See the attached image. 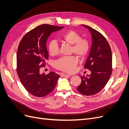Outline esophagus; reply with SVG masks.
I'll return each instance as SVG.
<instances>
[{
    "label": "esophagus",
    "mask_w": 129,
    "mask_h": 129,
    "mask_svg": "<svg viewBox=\"0 0 129 129\" xmlns=\"http://www.w3.org/2000/svg\"><path fill=\"white\" fill-rule=\"evenodd\" d=\"M61 76L62 77H71V76H72V75H70V74H66L62 73V74H61Z\"/></svg>",
    "instance_id": "1"
}]
</instances>
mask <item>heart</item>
Wrapping results in <instances>:
<instances>
[{"label":"heart","instance_id":"b5f03b06","mask_svg":"<svg viewBox=\"0 0 129 129\" xmlns=\"http://www.w3.org/2000/svg\"><path fill=\"white\" fill-rule=\"evenodd\" d=\"M61 39L72 46V52L80 57L85 56L89 51V44L87 40L82 39L80 35L73 30H68L62 33ZM48 51L50 55L56 56L59 53V48L55 40L50 41L48 45ZM77 58L74 56L64 57L57 60L55 67L65 72H72L77 64Z\"/></svg>","mask_w":129,"mask_h":129}]
</instances>
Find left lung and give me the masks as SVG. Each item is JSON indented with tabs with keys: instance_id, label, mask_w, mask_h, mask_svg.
Instances as JSON below:
<instances>
[{
	"instance_id": "1",
	"label": "left lung",
	"mask_w": 129,
	"mask_h": 129,
	"mask_svg": "<svg viewBox=\"0 0 129 129\" xmlns=\"http://www.w3.org/2000/svg\"><path fill=\"white\" fill-rule=\"evenodd\" d=\"M92 38L91 47L84 64L90 75L81 76V83L77 88L82 94L91 96L99 92L106 85L112 73V53L108 41L98 31L87 25Z\"/></svg>"
}]
</instances>
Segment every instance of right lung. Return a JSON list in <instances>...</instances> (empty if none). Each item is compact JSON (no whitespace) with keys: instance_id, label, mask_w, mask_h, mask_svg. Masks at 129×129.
<instances>
[{"instance_id":"1","label":"right lung","mask_w":129,"mask_h":129,"mask_svg":"<svg viewBox=\"0 0 129 129\" xmlns=\"http://www.w3.org/2000/svg\"><path fill=\"white\" fill-rule=\"evenodd\" d=\"M63 27L40 25L26 34L19 43L17 54V73L23 86L34 96L42 97L49 94L55 88L60 77L53 72L45 75L40 71L48 58L46 46L48 37L52 33Z\"/></svg>"}]
</instances>
